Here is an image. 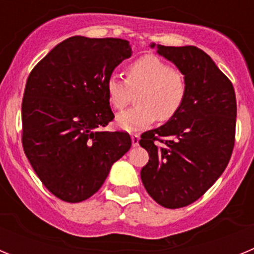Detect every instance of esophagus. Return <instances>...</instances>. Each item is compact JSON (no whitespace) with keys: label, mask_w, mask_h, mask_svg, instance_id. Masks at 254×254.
Wrapping results in <instances>:
<instances>
[{"label":"esophagus","mask_w":254,"mask_h":254,"mask_svg":"<svg viewBox=\"0 0 254 254\" xmlns=\"http://www.w3.org/2000/svg\"><path fill=\"white\" fill-rule=\"evenodd\" d=\"M131 140H132V146H138V142H140V134L133 133L131 134Z\"/></svg>","instance_id":"obj_1"}]
</instances>
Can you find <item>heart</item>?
I'll return each instance as SVG.
<instances>
[{"label": "heart", "mask_w": 254, "mask_h": 254, "mask_svg": "<svg viewBox=\"0 0 254 254\" xmlns=\"http://www.w3.org/2000/svg\"><path fill=\"white\" fill-rule=\"evenodd\" d=\"M108 100L114 109L128 104L132 93L137 107L117 114L116 125L123 131H140L155 121L168 122L176 117L185 103L187 85L182 73L156 56L137 58L126 68V81L112 75L105 84Z\"/></svg>", "instance_id": "heart-1"}]
</instances>
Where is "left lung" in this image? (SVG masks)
I'll return each mask as SVG.
<instances>
[{
  "label": "left lung",
  "instance_id": "1",
  "mask_svg": "<svg viewBox=\"0 0 254 254\" xmlns=\"http://www.w3.org/2000/svg\"><path fill=\"white\" fill-rule=\"evenodd\" d=\"M185 76L181 111L158 128L141 134L149 152L141 169L147 193L167 208L197 201L223 174L232 156L237 100L232 82L202 49L150 44Z\"/></svg>",
  "mask_w": 254,
  "mask_h": 254
}]
</instances>
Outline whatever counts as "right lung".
<instances>
[{
  "mask_svg": "<svg viewBox=\"0 0 254 254\" xmlns=\"http://www.w3.org/2000/svg\"><path fill=\"white\" fill-rule=\"evenodd\" d=\"M132 55L128 40L71 37L33 68L22 99V146L47 190L66 202L99 190L131 147L125 132L102 131L114 118L105 84Z\"/></svg>",
  "mask_w": 254,
  "mask_h": 254,
  "instance_id": "add662e5",
  "label": "right lung"
}]
</instances>
